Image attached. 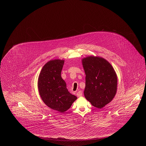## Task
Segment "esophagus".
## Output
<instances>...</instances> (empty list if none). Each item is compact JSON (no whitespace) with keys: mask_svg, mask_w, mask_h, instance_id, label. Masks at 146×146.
Segmentation results:
<instances>
[{"mask_svg":"<svg viewBox=\"0 0 146 146\" xmlns=\"http://www.w3.org/2000/svg\"><path fill=\"white\" fill-rule=\"evenodd\" d=\"M77 96H78V97H81V96H82V95H83V93H82V91H79V92H78V93H77Z\"/></svg>","mask_w":146,"mask_h":146,"instance_id":"esophagus-1","label":"esophagus"}]
</instances>
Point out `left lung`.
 <instances>
[{
  "label": "left lung",
  "instance_id": "1",
  "mask_svg": "<svg viewBox=\"0 0 146 146\" xmlns=\"http://www.w3.org/2000/svg\"><path fill=\"white\" fill-rule=\"evenodd\" d=\"M85 76L84 96L92 106L102 108L114 98L117 77L112 65L104 58L89 56L82 59Z\"/></svg>",
  "mask_w": 146,
  "mask_h": 146
}]
</instances>
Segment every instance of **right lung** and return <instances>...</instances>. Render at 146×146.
Segmentation results:
<instances>
[{
    "label": "right lung",
    "instance_id": "obj_1",
    "mask_svg": "<svg viewBox=\"0 0 146 146\" xmlns=\"http://www.w3.org/2000/svg\"><path fill=\"white\" fill-rule=\"evenodd\" d=\"M64 61L56 59L46 63L42 68L38 82L39 94L44 103L61 113L68 110L77 99L68 91L61 77Z\"/></svg>",
    "mask_w": 146,
    "mask_h": 146
}]
</instances>
